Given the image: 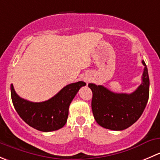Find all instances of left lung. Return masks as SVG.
I'll return each instance as SVG.
<instances>
[{
  "label": "left lung",
  "mask_w": 160,
  "mask_h": 160,
  "mask_svg": "<svg viewBox=\"0 0 160 160\" xmlns=\"http://www.w3.org/2000/svg\"><path fill=\"white\" fill-rule=\"evenodd\" d=\"M144 66L142 82L130 94L116 93L103 86L88 85L92 92V111L100 127L112 130H123L136 122L146 107L149 97V77Z\"/></svg>",
  "instance_id": "8db88e82"
}]
</instances>
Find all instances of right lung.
I'll list each match as a JSON object with an SVG mask.
<instances>
[{
    "instance_id": "obj_1",
    "label": "right lung",
    "mask_w": 160,
    "mask_h": 160,
    "mask_svg": "<svg viewBox=\"0 0 160 160\" xmlns=\"http://www.w3.org/2000/svg\"><path fill=\"white\" fill-rule=\"evenodd\" d=\"M84 82L71 83L57 94L43 102H31L22 99L11 85V96L15 109L26 123L42 132L57 130L66 124L71 101Z\"/></svg>"
}]
</instances>
